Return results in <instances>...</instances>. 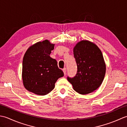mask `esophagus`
<instances>
[{"label":"esophagus","instance_id":"1","mask_svg":"<svg viewBox=\"0 0 127 127\" xmlns=\"http://www.w3.org/2000/svg\"><path fill=\"white\" fill-rule=\"evenodd\" d=\"M63 72H64V75H66V68H64V69H63Z\"/></svg>","mask_w":127,"mask_h":127}]
</instances>
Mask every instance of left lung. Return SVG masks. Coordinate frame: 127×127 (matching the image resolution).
<instances>
[{"instance_id":"8db88e82","label":"left lung","mask_w":127,"mask_h":127,"mask_svg":"<svg viewBox=\"0 0 127 127\" xmlns=\"http://www.w3.org/2000/svg\"><path fill=\"white\" fill-rule=\"evenodd\" d=\"M73 51L77 71L74 77H68L67 79L76 92L86 95L95 91L101 85L106 64L101 50L88 40L78 42Z\"/></svg>"}]
</instances>
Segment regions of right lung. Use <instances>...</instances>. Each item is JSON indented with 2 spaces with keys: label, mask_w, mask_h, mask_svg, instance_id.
<instances>
[{
  "label": "right lung",
  "mask_w": 127,
  "mask_h": 127,
  "mask_svg": "<svg viewBox=\"0 0 127 127\" xmlns=\"http://www.w3.org/2000/svg\"><path fill=\"white\" fill-rule=\"evenodd\" d=\"M55 45L48 40L37 42L31 46L24 55L23 84L27 90L36 95H45L51 92L57 80L64 76L56 59L50 56Z\"/></svg>",
  "instance_id": "add662e5"
}]
</instances>
